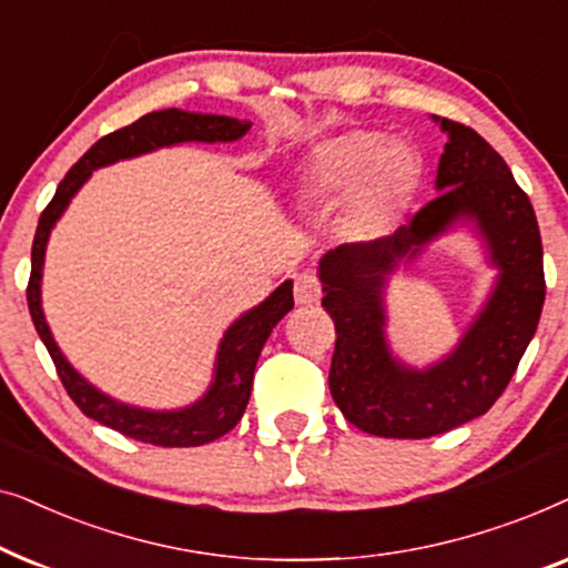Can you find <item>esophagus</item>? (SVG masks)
<instances>
[{
	"label": "esophagus",
	"mask_w": 568,
	"mask_h": 568,
	"mask_svg": "<svg viewBox=\"0 0 568 568\" xmlns=\"http://www.w3.org/2000/svg\"><path fill=\"white\" fill-rule=\"evenodd\" d=\"M323 297V284L313 271H302V274L294 278V300L297 305H317Z\"/></svg>",
	"instance_id": "34e87169"
}]
</instances>
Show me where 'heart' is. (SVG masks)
Segmentation results:
<instances>
[{
  "instance_id": "1",
  "label": "heart",
  "mask_w": 568,
  "mask_h": 568,
  "mask_svg": "<svg viewBox=\"0 0 568 568\" xmlns=\"http://www.w3.org/2000/svg\"><path fill=\"white\" fill-rule=\"evenodd\" d=\"M418 178L416 158L375 134H346L310 150L302 162V193L315 204L348 201L346 230L354 237L383 232L406 204Z\"/></svg>"
}]
</instances>
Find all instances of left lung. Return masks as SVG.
<instances>
[{"label": "left lung", "instance_id": "left-lung-1", "mask_svg": "<svg viewBox=\"0 0 568 568\" xmlns=\"http://www.w3.org/2000/svg\"><path fill=\"white\" fill-rule=\"evenodd\" d=\"M437 121L449 136L437 170L439 196L393 237L341 245L321 261L323 307L336 325L331 395L356 429L387 439H426L484 416L507 390L546 300L540 230L527 193L484 136L460 121ZM457 219L477 222L500 282L447 361L408 371L384 341V276Z\"/></svg>", "mask_w": 568, "mask_h": 568}]
</instances>
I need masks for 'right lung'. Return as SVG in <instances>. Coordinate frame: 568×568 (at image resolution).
Masks as SVG:
<instances>
[{"label": "right lung", "mask_w": 568, "mask_h": 568, "mask_svg": "<svg viewBox=\"0 0 568 568\" xmlns=\"http://www.w3.org/2000/svg\"><path fill=\"white\" fill-rule=\"evenodd\" d=\"M251 126V121H237L230 119V115L189 113L178 111V108L146 113L139 121L129 123V126L98 139L64 175V181L59 183L57 193H53L49 206L43 209L41 220H38L28 278L30 317H33L38 336H41L45 348H49L53 367H57V375L61 385H64V390L69 393V398L77 403V408L84 416L95 418V422L108 426V429L121 432L123 437L158 447H199L206 445V442L220 439L230 429H235V424L245 414L247 400H251L253 372L255 362L261 356V348L266 344L268 333L274 331V325L294 307L292 282H284L266 302H261L258 307H253L251 313H245L240 321H235V325H230V331L224 333L220 344V354H216L214 383L199 403L181 410L131 408L108 398V395L95 390L88 379L77 375L72 364L59 352L49 325H45L41 310V268L49 232L53 222L67 209L69 199L80 191V185L88 181L95 168L111 165V162L123 158H136V154L158 150V146L181 142H235Z\"/></svg>", "instance_id": "right-lung-1"}]
</instances>
